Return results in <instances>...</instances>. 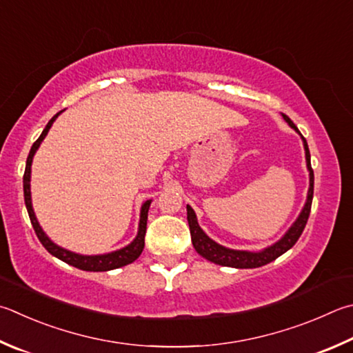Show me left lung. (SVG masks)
<instances>
[{"label": "left lung", "instance_id": "obj_1", "mask_svg": "<svg viewBox=\"0 0 353 353\" xmlns=\"http://www.w3.org/2000/svg\"><path fill=\"white\" fill-rule=\"evenodd\" d=\"M283 117L294 131L299 132L298 128L294 126L293 121L288 119L287 115L283 114ZM303 143H304V150H305V162H307V170H309L310 185H309V191H307V201L304 203V208L299 213L298 219L293 222V225L288 228V232L278 242H274L273 245L267 247L264 250H261V252H247V250L227 248L223 245H219V243L214 242L213 239H210L208 236L205 234L203 230L199 227L194 210L191 208L190 205H187V219H188V225H190L191 242H193V247L196 248V252L202 256V258L214 262V264L223 265V267L256 268V267L265 265V264H268V262H272L276 258H279L281 254H284L287 250H290L294 243H296L299 236L304 232L307 219H309L310 208H312V199H313V181H315V177H313L312 165H310L309 145H307L304 137H303Z\"/></svg>", "mask_w": 353, "mask_h": 353}]
</instances>
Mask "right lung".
<instances>
[{
    "label": "right lung",
    "instance_id": "right-lung-1",
    "mask_svg": "<svg viewBox=\"0 0 353 353\" xmlns=\"http://www.w3.org/2000/svg\"><path fill=\"white\" fill-rule=\"evenodd\" d=\"M61 114L57 112L52 119L49 120V123L44 128L41 136L37 139V142L32 145L30 152L28 156V160H26V170H24V176H23V190H24V203L26 208H28V213L30 217L32 227H34L35 233L38 236V239L43 243V247L48 250V252L55 256V258L61 259L66 264L72 265L75 268H80V270H86V272H108V270H114V268H120L123 265L131 264V262L136 261L140 254L143 252L145 247V233H146V221H148V210L151 201H146L142 205V210H140V221H139V232L136 239H134L130 245H126L120 250H115V252L111 253H105V254H94V256H86V254H79L74 252H69V250L59 247L57 243H54L48 238V234L43 232V228L40 227V223L37 221V216L34 213V208H32V199H30V166H32V160H34V156L37 150L40 148L41 142L46 137L48 131L50 130V126L55 121V119Z\"/></svg>",
    "mask_w": 353,
    "mask_h": 353
}]
</instances>
